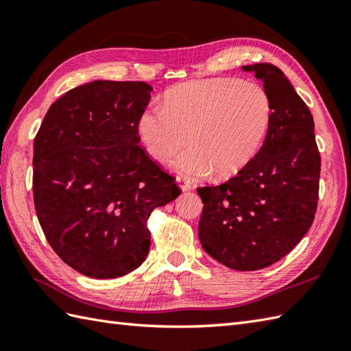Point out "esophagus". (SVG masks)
<instances>
[{"instance_id":"34e87169","label":"esophagus","mask_w":351,"mask_h":351,"mask_svg":"<svg viewBox=\"0 0 351 351\" xmlns=\"http://www.w3.org/2000/svg\"><path fill=\"white\" fill-rule=\"evenodd\" d=\"M176 184L180 185L182 191H189L193 189L191 182L189 180H185V178H182V176H176Z\"/></svg>"}]
</instances>
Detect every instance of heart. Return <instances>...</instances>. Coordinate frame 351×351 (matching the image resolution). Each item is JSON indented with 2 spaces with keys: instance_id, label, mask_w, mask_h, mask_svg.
Segmentation results:
<instances>
[{
  "instance_id": "b5f03b06",
  "label": "heart",
  "mask_w": 351,
  "mask_h": 351,
  "mask_svg": "<svg viewBox=\"0 0 351 351\" xmlns=\"http://www.w3.org/2000/svg\"><path fill=\"white\" fill-rule=\"evenodd\" d=\"M271 102L255 81L238 78L193 80L171 87L164 106H151L137 119V132L147 154L173 161L189 176L217 178L238 173L259 151L270 128Z\"/></svg>"
}]
</instances>
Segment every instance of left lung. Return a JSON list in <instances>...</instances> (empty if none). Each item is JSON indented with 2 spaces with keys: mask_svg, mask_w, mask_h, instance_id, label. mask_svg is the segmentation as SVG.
Instances as JSON below:
<instances>
[{
  "mask_svg": "<svg viewBox=\"0 0 351 351\" xmlns=\"http://www.w3.org/2000/svg\"><path fill=\"white\" fill-rule=\"evenodd\" d=\"M270 96L271 122L263 147L237 176L199 187L204 211L199 238L205 252L240 271L278 263L314 221L319 158L314 119L283 72L270 63L243 66Z\"/></svg>",
  "mask_w": 351,
  "mask_h": 351,
  "instance_id": "left-lung-1",
  "label": "left lung"
}]
</instances>
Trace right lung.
<instances>
[{
	"instance_id": "obj_1",
	"label": "right lung",
	"mask_w": 351,
	"mask_h": 351,
	"mask_svg": "<svg viewBox=\"0 0 351 351\" xmlns=\"http://www.w3.org/2000/svg\"><path fill=\"white\" fill-rule=\"evenodd\" d=\"M143 81H93L72 88L45 114L34 138L33 197L49 245L95 279L143 263L155 208L181 195L141 147L137 119L151 99Z\"/></svg>"
}]
</instances>
